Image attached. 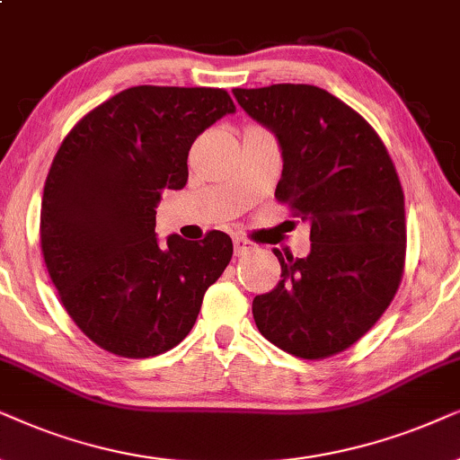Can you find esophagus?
<instances>
[{
    "instance_id": "1",
    "label": "esophagus",
    "mask_w": 460,
    "mask_h": 460,
    "mask_svg": "<svg viewBox=\"0 0 460 460\" xmlns=\"http://www.w3.org/2000/svg\"><path fill=\"white\" fill-rule=\"evenodd\" d=\"M234 248H235V256H243V254L252 252L254 243L243 240V237H234Z\"/></svg>"
}]
</instances>
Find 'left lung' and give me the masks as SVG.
I'll use <instances>...</instances> for the list:
<instances>
[{
  "label": "left lung",
  "mask_w": 460,
  "mask_h": 460,
  "mask_svg": "<svg viewBox=\"0 0 460 460\" xmlns=\"http://www.w3.org/2000/svg\"><path fill=\"white\" fill-rule=\"evenodd\" d=\"M284 159L275 198L311 226L305 259L273 250L281 279L254 296L275 347L322 359L351 347L394 301L406 256L403 191L383 140L330 92L307 84L234 90Z\"/></svg>",
  "instance_id": "obj_1"
}]
</instances>
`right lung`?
<instances>
[{"label":"right lung","mask_w":460,"mask_h":460,"mask_svg":"<svg viewBox=\"0 0 460 460\" xmlns=\"http://www.w3.org/2000/svg\"><path fill=\"white\" fill-rule=\"evenodd\" d=\"M235 113L220 88L134 85L66 134L41 198V252L60 301L92 342L121 358L179 345L204 294L229 265L231 237L168 235L159 246L164 189L187 185L193 140Z\"/></svg>","instance_id":"right-lung-1"}]
</instances>
